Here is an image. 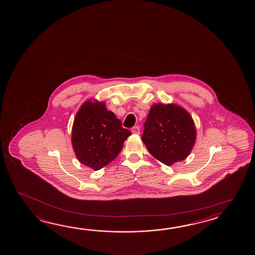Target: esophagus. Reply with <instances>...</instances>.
I'll list each match as a JSON object with an SVG mask.
<instances>
[{
    "mask_svg": "<svg viewBox=\"0 0 255 255\" xmlns=\"http://www.w3.org/2000/svg\"><path fill=\"white\" fill-rule=\"evenodd\" d=\"M131 132H132L133 134H135V135H139L140 128L138 127H134V128L131 129Z\"/></svg>",
    "mask_w": 255,
    "mask_h": 255,
    "instance_id": "esophagus-1",
    "label": "esophagus"
}]
</instances>
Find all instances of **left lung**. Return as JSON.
Returning <instances> with one entry per match:
<instances>
[{
	"label": "left lung",
	"instance_id": "1",
	"mask_svg": "<svg viewBox=\"0 0 255 255\" xmlns=\"http://www.w3.org/2000/svg\"><path fill=\"white\" fill-rule=\"evenodd\" d=\"M142 136L150 154L166 165L185 160L196 140L189 112L175 103H155L150 108Z\"/></svg>",
	"mask_w": 255,
	"mask_h": 255
}]
</instances>
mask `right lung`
Returning a JSON list of instances; mask_svg holds the SVG:
<instances>
[{"label": "right lung", "instance_id": "1", "mask_svg": "<svg viewBox=\"0 0 255 255\" xmlns=\"http://www.w3.org/2000/svg\"><path fill=\"white\" fill-rule=\"evenodd\" d=\"M130 135L105 102L90 99L76 114L71 144L80 163L97 171L115 159Z\"/></svg>", "mask_w": 255, "mask_h": 255}]
</instances>
